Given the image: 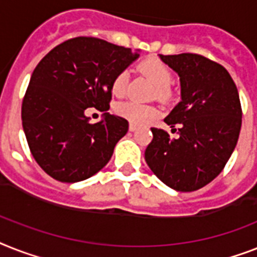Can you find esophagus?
<instances>
[{
	"mask_svg": "<svg viewBox=\"0 0 257 257\" xmlns=\"http://www.w3.org/2000/svg\"><path fill=\"white\" fill-rule=\"evenodd\" d=\"M136 129H137V125L132 124V122H131V124H129V131H131V132H135Z\"/></svg>",
	"mask_w": 257,
	"mask_h": 257,
	"instance_id": "esophagus-1",
	"label": "esophagus"
}]
</instances>
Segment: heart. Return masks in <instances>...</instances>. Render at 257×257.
Instances as JSON below:
<instances>
[{"instance_id":"heart-1","label":"heart","mask_w":257,"mask_h":257,"mask_svg":"<svg viewBox=\"0 0 257 257\" xmlns=\"http://www.w3.org/2000/svg\"><path fill=\"white\" fill-rule=\"evenodd\" d=\"M140 72L147 75L150 80L153 81L154 85L157 87L158 99L168 100L170 97V84L173 81L172 70L157 58H148L139 64ZM126 81H128V74L126 71H120L114 75L110 83V91L114 96L121 97L125 93L126 88ZM114 112L128 120L132 124H143L150 118L157 116V110L150 105L136 103V101H122L114 107Z\"/></svg>"}]
</instances>
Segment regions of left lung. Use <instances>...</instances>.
<instances>
[{
    "mask_svg": "<svg viewBox=\"0 0 257 257\" xmlns=\"http://www.w3.org/2000/svg\"><path fill=\"white\" fill-rule=\"evenodd\" d=\"M161 59L181 79L182 100L165 118L178 136L172 139L164 129L150 128L153 140L145 160L165 185L194 191L219 176L236 147L240 99L228 71L214 60L190 53Z\"/></svg>",
    "mask_w": 257,
    "mask_h": 257,
    "instance_id": "obj_1",
    "label": "left lung"
}]
</instances>
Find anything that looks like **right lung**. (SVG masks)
Masks as SVG:
<instances>
[{
  "instance_id": "add662e5",
  "label": "right lung",
  "mask_w": 257,
  "mask_h": 257,
  "mask_svg": "<svg viewBox=\"0 0 257 257\" xmlns=\"http://www.w3.org/2000/svg\"><path fill=\"white\" fill-rule=\"evenodd\" d=\"M139 56L93 37H76L54 47L33 71L22 100V126L37 164L60 182H79L108 164L128 121L105 113L88 121L87 108L107 112L110 83Z\"/></svg>"
}]
</instances>
